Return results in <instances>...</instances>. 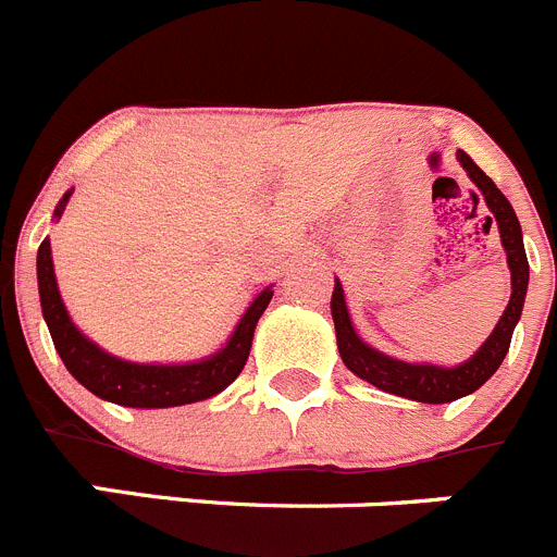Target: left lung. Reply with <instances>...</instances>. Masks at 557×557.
I'll list each match as a JSON object with an SVG mask.
<instances>
[{"label": "left lung", "instance_id": "8db88e82", "mask_svg": "<svg viewBox=\"0 0 557 557\" xmlns=\"http://www.w3.org/2000/svg\"><path fill=\"white\" fill-rule=\"evenodd\" d=\"M456 159H459V164L465 168V173L470 175L472 184L478 186V191L483 195V202H486V208L492 211L490 222H497L500 244L503 249H506V263L508 269H511V296H508L506 310H503L500 321L495 324L492 335L478 346L475 355H472L470 360L450 368L436 366V362L398 360V357H389L384 355V351L368 346V343L357 335L355 324H351L349 305H346V294H343V285L337 277L330 302L332 321H335L337 351H341V360L346 362V368H349L355 376H360L362 382L373 384V387L384 389V393H393V396H401L420 404H448L456 401V398L470 396V393H475V389L500 368V362L506 360L508 355V346H511L513 326L522 319V305L530 280L528 255H524L522 242V225H519L517 220V211L511 208L508 197L497 189L495 181L483 173L465 150H456Z\"/></svg>", "mask_w": 557, "mask_h": 557}]
</instances>
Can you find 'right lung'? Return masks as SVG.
Listing matches in <instances>:
<instances>
[{"mask_svg": "<svg viewBox=\"0 0 557 557\" xmlns=\"http://www.w3.org/2000/svg\"><path fill=\"white\" fill-rule=\"evenodd\" d=\"M71 195L74 189H67L57 202L54 222H60ZM38 294L57 355L62 357L76 382L85 384L92 396L121 404V407L168 409L214 398L242 373L249 349H252L255 326H258L267 305L272 302L274 285H267L261 294H255L222 349L191 362H132L109 355L96 341H90L67 315L65 302H62L49 238H44L38 249Z\"/></svg>", "mask_w": 557, "mask_h": 557, "instance_id": "add662e5", "label": "right lung"}]
</instances>
